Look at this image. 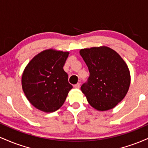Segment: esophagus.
<instances>
[{"instance_id": "34e87169", "label": "esophagus", "mask_w": 148, "mask_h": 148, "mask_svg": "<svg viewBox=\"0 0 148 148\" xmlns=\"http://www.w3.org/2000/svg\"><path fill=\"white\" fill-rule=\"evenodd\" d=\"M80 86H81V84H76V85H74V88H77V89H79V88H80Z\"/></svg>"}]
</instances>
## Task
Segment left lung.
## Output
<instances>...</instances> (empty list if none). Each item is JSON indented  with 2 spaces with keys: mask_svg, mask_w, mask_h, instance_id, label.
<instances>
[{
  "mask_svg": "<svg viewBox=\"0 0 148 148\" xmlns=\"http://www.w3.org/2000/svg\"><path fill=\"white\" fill-rule=\"evenodd\" d=\"M90 76L81 90L91 106L100 111L112 109L126 96L131 77L121 56L107 47L80 50Z\"/></svg>",
  "mask_w": 148,
  "mask_h": 148,
  "instance_id": "left-lung-1",
  "label": "left lung"
}]
</instances>
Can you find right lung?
I'll use <instances>...</instances> for the list:
<instances>
[{
  "instance_id": "obj_1",
  "label": "right lung",
  "mask_w": 148,
  "mask_h": 148,
  "mask_svg": "<svg viewBox=\"0 0 148 148\" xmlns=\"http://www.w3.org/2000/svg\"><path fill=\"white\" fill-rule=\"evenodd\" d=\"M69 52L47 49L30 61L21 78L22 89L29 102L40 111L51 113L62 106L72 86L63 66Z\"/></svg>"
}]
</instances>
